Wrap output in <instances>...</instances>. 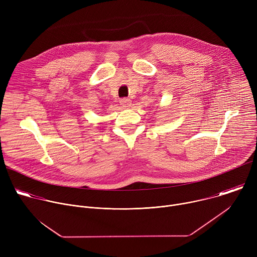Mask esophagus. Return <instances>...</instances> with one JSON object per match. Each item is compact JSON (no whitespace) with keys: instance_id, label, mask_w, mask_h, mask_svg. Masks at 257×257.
<instances>
[{"instance_id":"34e87169","label":"esophagus","mask_w":257,"mask_h":257,"mask_svg":"<svg viewBox=\"0 0 257 257\" xmlns=\"http://www.w3.org/2000/svg\"><path fill=\"white\" fill-rule=\"evenodd\" d=\"M131 99L130 98H127V97H124V98H122L121 100H120V104H121V106L122 107H124V108H127V107H129L130 105H131Z\"/></svg>"}]
</instances>
